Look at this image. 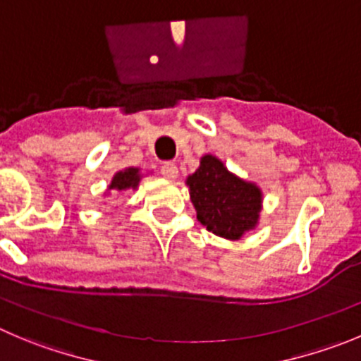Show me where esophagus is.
Segmentation results:
<instances>
[{"label": "esophagus", "mask_w": 361, "mask_h": 361, "mask_svg": "<svg viewBox=\"0 0 361 361\" xmlns=\"http://www.w3.org/2000/svg\"><path fill=\"white\" fill-rule=\"evenodd\" d=\"M161 175H163L164 178H168V180H175L178 175V170L173 163H164L163 166H161Z\"/></svg>", "instance_id": "obj_1"}]
</instances>
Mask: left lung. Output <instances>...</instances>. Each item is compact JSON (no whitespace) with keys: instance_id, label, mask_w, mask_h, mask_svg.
<instances>
[{"instance_id":"8db88e82","label":"left lung","mask_w":361,"mask_h":361,"mask_svg":"<svg viewBox=\"0 0 361 361\" xmlns=\"http://www.w3.org/2000/svg\"><path fill=\"white\" fill-rule=\"evenodd\" d=\"M197 219L209 232L225 239H241L255 228L262 207V193L252 183L235 177L214 156H204L200 166L186 180Z\"/></svg>"}]
</instances>
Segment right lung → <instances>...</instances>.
<instances>
[{
	"instance_id": "obj_1",
	"label": "right lung",
	"mask_w": 361,
	"mask_h": 361,
	"mask_svg": "<svg viewBox=\"0 0 361 361\" xmlns=\"http://www.w3.org/2000/svg\"><path fill=\"white\" fill-rule=\"evenodd\" d=\"M140 178H142V175H140L138 168H127V170H122L118 171V173H115L111 184H109V190L113 191L136 190V188H138Z\"/></svg>"
}]
</instances>
